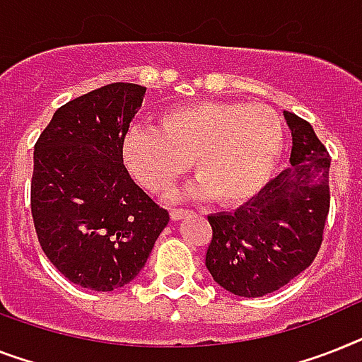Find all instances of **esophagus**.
Segmentation results:
<instances>
[{"instance_id":"1","label":"esophagus","mask_w":362,"mask_h":362,"mask_svg":"<svg viewBox=\"0 0 362 362\" xmlns=\"http://www.w3.org/2000/svg\"><path fill=\"white\" fill-rule=\"evenodd\" d=\"M187 214H189V210H186V208H171V219H175V221L182 219Z\"/></svg>"}]
</instances>
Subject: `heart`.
<instances>
[{
    "label": "heart",
    "mask_w": 362,
    "mask_h": 362,
    "mask_svg": "<svg viewBox=\"0 0 362 362\" xmlns=\"http://www.w3.org/2000/svg\"><path fill=\"white\" fill-rule=\"evenodd\" d=\"M284 146V122L266 104L193 102L161 111L156 130L135 128L120 143L126 171L152 195H169L193 169L197 193L236 206L258 195Z\"/></svg>",
    "instance_id": "obj_1"
}]
</instances>
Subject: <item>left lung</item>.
I'll list each match as a JSON object with an SVG mask.
<instances>
[{"label": "left lung", "instance_id": "left-lung-1", "mask_svg": "<svg viewBox=\"0 0 362 362\" xmlns=\"http://www.w3.org/2000/svg\"><path fill=\"white\" fill-rule=\"evenodd\" d=\"M284 117L292 130V167L234 214L208 216V272L242 298H262L290 283L324 242L331 156L307 120L290 111Z\"/></svg>", "mask_w": 362, "mask_h": 362}]
</instances>
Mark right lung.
Returning a JSON list of instances; mask_svg holds the SVG:
<instances>
[{"instance_id":"add662e5","label":"right lung","mask_w":362,"mask_h":362,"mask_svg":"<svg viewBox=\"0 0 362 362\" xmlns=\"http://www.w3.org/2000/svg\"><path fill=\"white\" fill-rule=\"evenodd\" d=\"M145 90L119 81L70 100L35 143L38 243L70 283L96 292L130 283L169 223V211L132 180L120 158Z\"/></svg>"}]
</instances>
